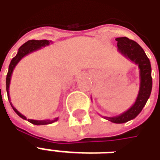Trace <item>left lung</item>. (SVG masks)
Masks as SVG:
<instances>
[{"label": "left lung", "mask_w": 160, "mask_h": 160, "mask_svg": "<svg viewBox=\"0 0 160 160\" xmlns=\"http://www.w3.org/2000/svg\"><path fill=\"white\" fill-rule=\"evenodd\" d=\"M118 50L124 57L138 65L140 69V89L134 104L128 111L116 117H104L106 120L114 123H124L132 120L141 113L150 97L152 87V68L150 61L145 51L137 42L126 37L116 38Z\"/></svg>", "instance_id": "1"}]
</instances>
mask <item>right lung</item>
I'll list each match as a JSON object with an SVG mask.
<instances>
[{
	"instance_id": "right-lung-1",
	"label": "right lung",
	"mask_w": 160,
	"mask_h": 160,
	"mask_svg": "<svg viewBox=\"0 0 160 160\" xmlns=\"http://www.w3.org/2000/svg\"><path fill=\"white\" fill-rule=\"evenodd\" d=\"M49 43H52V41H49V40H29L26 42H25L18 50V53L11 61V62L9 64L8 67V72L7 74V78H6V88H7V92H8V100L10 102V104L12 106V110L15 111L16 114L18 115L19 117H20L23 119L26 120V118L22 115L20 112L17 111V109L15 107H13V105L11 103L10 100V96H9V87H10V81H11V77H12V72L13 69L16 67V65L19 63L20 60L22 59L23 57H25L27 55H29L31 53L34 52L36 50H38L42 47H45V46L49 45ZM0 90H1V85H0ZM58 120V118H55L53 120H32V119H28V122H30L31 123L34 124V125H46V124H50L55 122L56 121Z\"/></svg>"
}]
</instances>
